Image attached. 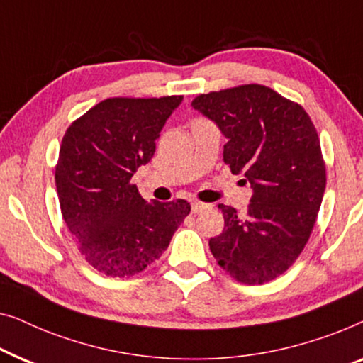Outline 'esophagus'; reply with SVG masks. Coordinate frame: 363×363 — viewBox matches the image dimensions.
I'll return each instance as SVG.
<instances>
[{
	"label": "esophagus",
	"instance_id": "34e87169",
	"mask_svg": "<svg viewBox=\"0 0 363 363\" xmlns=\"http://www.w3.org/2000/svg\"><path fill=\"white\" fill-rule=\"evenodd\" d=\"M207 207H208L207 203H202V202H192V203H191V211H192V213H201V212L206 211Z\"/></svg>",
	"mask_w": 363,
	"mask_h": 363
}]
</instances>
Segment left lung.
Masks as SVG:
<instances>
[{
  "label": "left lung",
  "instance_id": "obj_1",
  "mask_svg": "<svg viewBox=\"0 0 363 363\" xmlns=\"http://www.w3.org/2000/svg\"><path fill=\"white\" fill-rule=\"evenodd\" d=\"M192 106L227 138L223 161L245 174L253 196L243 218L223 206L225 227L208 247L245 284L283 274L308 243L325 189L318 131L306 110L269 86L248 84L202 94Z\"/></svg>",
  "mask_w": 363,
  "mask_h": 363
}]
</instances>
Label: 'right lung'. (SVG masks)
Here are the masks:
<instances>
[{
	"label": "right lung",
	"mask_w": 363,
	"mask_h": 363,
	"mask_svg": "<svg viewBox=\"0 0 363 363\" xmlns=\"http://www.w3.org/2000/svg\"><path fill=\"white\" fill-rule=\"evenodd\" d=\"M181 101L182 95L106 99L62 138L55 166L60 212L79 252L106 277H133L150 267L191 212L182 199L146 202L131 184Z\"/></svg>",
	"instance_id": "obj_1"
}]
</instances>
